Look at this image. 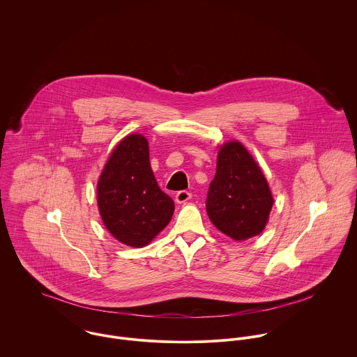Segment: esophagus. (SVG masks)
Wrapping results in <instances>:
<instances>
[{
  "mask_svg": "<svg viewBox=\"0 0 357 357\" xmlns=\"http://www.w3.org/2000/svg\"><path fill=\"white\" fill-rule=\"evenodd\" d=\"M192 198V194L188 192V191H178L176 194V202L177 204H184L187 201H190Z\"/></svg>",
  "mask_w": 357,
  "mask_h": 357,
  "instance_id": "34e87169",
  "label": "esophagus"
}]
</instances>
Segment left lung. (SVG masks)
<instances>
[{"mask_svg":"<svg viewBox=\"0 0 357 357\" xmlns=\"http://www.w3.org/2000/svg\"><path fill=\"white\" fill-rule=\"evenodd\" d=\"M273 198L253 156L238 142L218 153L206 211L214 227L235 241L257 236L265 228Z\"/></svg>","mask_w":357,"mask_h":357,"instance_id":"obj_1","label":"left lung"}]
</instances>
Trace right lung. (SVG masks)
<instances>
[{
  "instance_id": "right-lung-1",
  "label": "right lung",
  "mask_w": 357,
  "mask_h": 357,
  "mask_svg": "<svg viewBox=\"0 0 357 357\" xmlns=\"http://www.w3.org/2000/svg\"><path fill=\"white\" fill-rule=\"evenodd\" d=\"M98 204L108 232L143 248L170 222L174 202L153 176L147 139L126 136L112 151L98 183Z\"/></svg>"
}]
</instances>
